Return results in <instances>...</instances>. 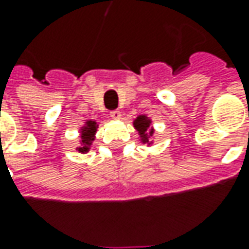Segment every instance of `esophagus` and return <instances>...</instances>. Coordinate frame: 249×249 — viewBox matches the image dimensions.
Here are the masks:
<instances>
[{
  "mask_svg": "<svg viewBox=\"0 0 249 249\" xmlns=\"http://www.w3.org/2000/svg\"><path fill=\"white\" fill-rule=\"evenodd\" d=\"M110 116H112L113 119H120V117H121V112L117 110V109H114V110H110Z\"/></svg>",
  "mask_w": 249,
  "mask_h": 249,
  "instance_id": "1",
  "label": "esophagus"
}]
</instances>
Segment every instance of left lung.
<instances>
[{"mask_svg":"<svg viewBox=\"0 0 249 249\" xmlns=\"http://www.w3.org/2000/svg\"><path fill=\"white\" fill-rule=\"evenodd\" d=\"M133 124H135L136 129L139 130L142 142H146V141H148V135H152V133H153V130H148L149 129L151 120L146 119L145 116H139V117L135 120Z\"/></svg>","mask_w":249,"mask_h":249,"instance_id":"8db88e82","label":"left lung"}]
</instances>
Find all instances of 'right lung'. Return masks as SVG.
Returning a JSON list of instances; mask_svg holds the SVG:
<instances>
[{"label": "right lung", "mask_w": 249, "mask_h": 249, "mask_svg": "<svg viewBox=\"0 0 249 249\" xmlns=\"http://www.w3.org/2000/svg\"><path fill=\"white\" fill-rule=\"evenodd\" d=\"M96 129H97V125H96V121H88L85 126L82 128L81 130V148H78L80 152H88L89 151V146L92 144L93 139H94V133H96Z\"/></svg>", "instance_id": "1"}]
</instances>
